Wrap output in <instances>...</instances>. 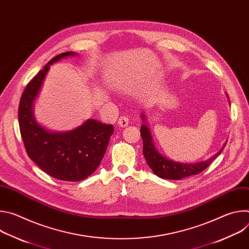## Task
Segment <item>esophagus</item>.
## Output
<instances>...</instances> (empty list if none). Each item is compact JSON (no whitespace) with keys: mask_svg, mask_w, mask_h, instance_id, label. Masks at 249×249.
<instances>
[{"mask_svg":"<svg viewBox=\"0 0 249 249\" xmlns=\"http://www.w3.org/2000/svg\"><path fill=\"white\" fill-rule=\"evenodd\" d=\"M129 124V119L126 116H121L118 119V125L121 127H127Z\"/></svg>","mask_w":249,"mask_h":249,"instance_id":"obj_1","label":"esophagus"}]
</instances>
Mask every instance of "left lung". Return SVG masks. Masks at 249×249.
<instances>
[{
	"instance_id": "left-lung-1",
	"label": "left lung",
	"mask_w": 249,
	"mask_h": 249,
	"mask_svg": "<svg viewBox=\"0 0 249 249\" xmlns=\"http://www.w3.org/2000/svg\"><path fill=\"white\" fill-rule=\"evenodd\" d=\"M142 119L146 122L144 115L142 116ZM141 136L142 139H143V154L148 165L152 168L154 173L160 177V178L171 180H178L184 178V177L199 174L204 169H206L213 162V160L223 152L227 145L226 143L221 151L205 161L196 163H180L167 160L157 151L153 143L150 130L146 124L141 126Z\"/></svg>"
}]
</instances>
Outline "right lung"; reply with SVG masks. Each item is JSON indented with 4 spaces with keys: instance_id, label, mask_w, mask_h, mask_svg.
<instances>
[{
    "instance_id": "right-lung-1",
    "label": "right lung",
    "mask_w": 249,
    "mask_h": 249,
    "mask_svg": "<svg viewBox=\"0 0 249 249\" xmlns=\"http://www.w3.org/2000/svg\"><path fill=\"white\" fill-rule=\"evenodd\" d=\"M74 55L65 52L51 59L27 84L18 105L19 130L28 157L54 178L73 182L86 179L97 168L113 134L112 124L89 119L72 131L53 133L34 120L32 104L50 65Z\"/></svg>"
}]
</instances>
